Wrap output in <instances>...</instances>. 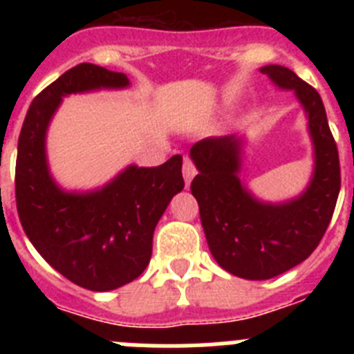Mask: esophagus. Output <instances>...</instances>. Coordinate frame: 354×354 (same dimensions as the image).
<instances>
[{"instance_id":"34e87169","label":"esophagus","mask_w":354,"mask_h":354,"mask_svg":"<svg viewBox=\"0 0 354 354\" xmlns=\"http://www.w3.org/2000/svg\"><path fill=\"white\" fill-rule=\"evenodd\" d=\"M196 175V167L195 162L192 161V159H184V165H183V177H184V183H186V187H189V184H192L193 177Z\"/></svg>"}]
</instances>
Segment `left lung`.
I'll use <instances>...</instances> for the list:
<instances>
[{"label": "left lung", "mask_w": 354, "mask_h": 354, "mask_svg": "<svg viewBox=\"0 0 354 354\" xmlns=\"http://www.w3.org/2000/svg\"><path fill=\"white\" fill-rule=\"evenodd\" d=\"M282 90H294L308 120L314 171L305 192L286 202H262L239 179L243 138L230 134L189 150L198 175L192 193L209 250L218 264L246 280H268L305 261L323 239L340 192L339 150L321 95L290 68H261Z\"/></svg>", "instance_id": "8db88e82"}]
</instances>
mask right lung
I'll return each instance as SVG.
<instances>
[{
	"label": "right lung",
	"mask_w": 354,
	"mask_h": 354,
	"mask_svg": "<svg viewBox=\"0 0 354 354\" xmlns=\"http://www.w3.org/2000/svg\"><path fill=\"white\" fill-rule=\"evenodd\" d=\"M127 86L122 72L93 64L72 67L33 99L17 145L15 202L28 239L58 273L97 292L118 289L145 271L156 225L184 187L183 156L152 168L129 165L92 192H65L49 171L46 136L64 97Z\"/></svg>",
	"instance_id": "right-lung-1"
}]
</instances>
